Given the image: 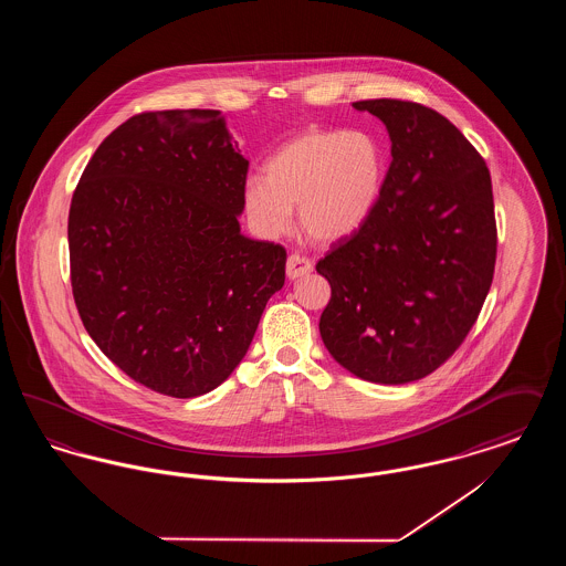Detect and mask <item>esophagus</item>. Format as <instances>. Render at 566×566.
<instances>
[{"label":"esophagus","mask_w":566,"mask_h":566,"mask_svg":"<svg viewBox=\"0 0 566 566\" xmlns=\"http://www.w3.org/2000/svg\"><path fill=\"white\" fill-rule=\"evenodd\" d=\"M312 270H314L312 261L307 256H303V254H291L289 261H286V275L291 280L303 277V275H307Z\"/></svg>","instance_id":"esophagus-1"}]
</instances>
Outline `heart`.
<instances>
[{
    "label": "heart",
    "instance_id": "1",
    "mask_svg": "<svg viewBox=\"0 0 566 566\" xmlns=\"http://www.w3.org/2000/svg\"><path fill=\"white\" fill-rule=\"evenodd\" d=\"M379 187L381 155L369 135L310 129L271 157L265 176L245 180L243 206L268 238L291 231L293 206H298L303 231L316 242L331 243L365 222Z\"/></svg>",
    "mask_w": 566,
    "mask_h": 566
}]
</instances>
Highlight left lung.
<instances>
[{"label":"left lung","instance_id":"1","mask_svg":"<svg viewBox=\"0 0 566 566\" xmlns=\"http://www.w3.org/2000/svg\"><path fill=\"white\" fill-rule=\"evenodd\" d=\"M352 106L386 125L392 161L371 214L316 265L331 284L321 335L354 376L407 384L441 367L482 312L496 263L492 182L439 112L405 99Z\"/></svg>","mask_w":566,"mask_h":566}]
</instances>
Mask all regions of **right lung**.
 Wrapping results in <instances>:
<instances>
[{"label":"right lung","mask_w":566,"mask_h":566,"mask_svg":"<svg viewBox=\"0 0 566 566\" xmlns=\"http://www.w3.org/2000/svg\"><path fill=\"white\" fill-rule=\"evenodd\" d=\"M248 161L218 109L142 112L74 190L72 293L99 350L142 386L206 395L240 365L286 250L240 233Z\"/></svg>","instance_id":"add662e5"}]
</instances>
